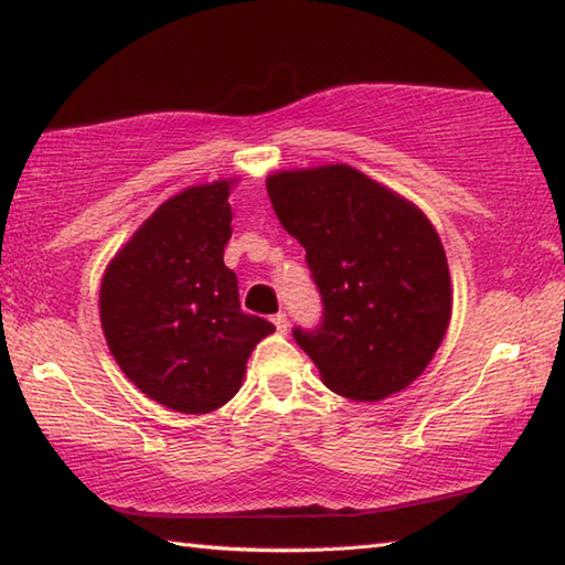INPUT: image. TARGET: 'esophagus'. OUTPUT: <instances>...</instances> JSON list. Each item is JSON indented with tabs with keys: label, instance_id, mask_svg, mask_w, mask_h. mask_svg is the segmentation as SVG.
Wrapping results in <instances>:
<instances>
[{
	"label": "esophagus",
	"instance_id": "1",
	"mask_svg": "<svg viewBox=\"0 0 565 565\" xmlns=\"http://www.w3.org/2000/svg\"><path fill=\"white\" fill-rule=\"evenodd\" d=\"M273 322L277 332H288V318H285V312H277V316H273Z\"/></svg>",
	"mask_w": 565,
	"mask_h": 565
}]
</instances>
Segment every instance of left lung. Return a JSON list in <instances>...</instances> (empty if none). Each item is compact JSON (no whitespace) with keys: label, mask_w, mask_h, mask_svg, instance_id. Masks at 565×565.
Returning a JSON list of instances; mask_svg holds the SVG:
<instances>
[{"label":"left lung","mask_w":565,"mask_h":565,"mask_svg":"<svg viewBox=\"0 0 565 565\" xmlns=\"http://www.w3.org/2000/svg\"><path fill=\"white\" fill-rule=\"evenodd\" d=\"M267 195L318 285L322 318L292 338L322 381L353 401L408 387L436 355L452 305L428 217L348 164L277 172Z\"/></svg>","instance_id":"1"}]
</instances>
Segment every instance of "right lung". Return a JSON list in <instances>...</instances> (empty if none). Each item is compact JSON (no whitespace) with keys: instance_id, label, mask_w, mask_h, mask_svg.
I'll list each match as a JSON object with an SVG mask.
<instances>
[{"instance_id":"1","label":"right lung","mask_w":565,"mask_h":565,"mask_svg":"<svg viewBox=\"0 0 565 565\" xmlns=\"http://www.w3.org/2000/svg\"><path fill=\"white\" fill-rule=\"evenodd\" d=\"M230 182L170 198L109 263L99 318L109 353L140 391L178 413H210L243 385L253 348L275 326L239 308L222 263L233 235Z\"/></svg>"}]
</instances>
